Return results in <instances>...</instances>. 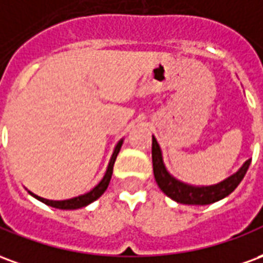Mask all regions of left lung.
Listing matches in <instances>:
<instances>
[{
    "mask_svg": "<svg viewBox=\"0 0 263 263\" xmlns=\"http://www.w3.org/2000/svg\"><path fill=\"white\" fill-rule=\"evenodd\" d=\"M152 163H154L155 180L158 183L160 190L167 197H171L172 200H175L177 203L204 205V204L215 203L221 198L227 197L228 194H231L245 176V173L251 165V159L247 160L235 175L226 179L224 182L214 184V186L194 187V186H189V184L179 182L167 173L165 166H163V162H162L159 145L156 142L155 137H152Z\"/></svg>",
    "mask_w": 263,
    "mask_h": 263,
    "instance_id": "obj_1",
    "label": "left lung"
}]
</instances>
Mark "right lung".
<instances>
[{
  "instance_id": "obj_1",
  "label": "right lung",
  "mask_w": 263,
  "mask_h": 263,
  "mask_svg": "<svg viewBox=\"0 0 263 263\" xmlns=\"http://www.w3.org/2000/svg\"><path fill=\"white\" fill-rule=\"evenodd\" d=\"M121 145H122V141L117 143V146H115V151L112 156H111V160H109V165H108V169L105 172V176L103 177V180L98 183L96 187L92 189L91 192H88L87 194H83V196H79V197H74V198H70V200H62V201H53V200H46V198H42L36 196V194L33 193H29L33 196L35 198H37L39 201H42V203L48 204V205H52L54 209H60V210H76V209H81V207H86L87 204L92 203L94 200H97L101 194L107 190L109 184V180H111V176H112V169H114V163H115V159H117V155L120 152L121 149Z\"/></svg>"
}]
</instances>
